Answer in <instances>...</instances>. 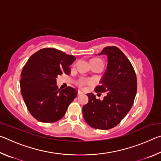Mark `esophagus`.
I'll return each instance as SVG.
<instances>
[{"mask_svg":"<svg viewBox=\"0 0 161 161\" xmlns=\"http://www.w3.org/2000/svg\"><path fill=\"white\" fill-rule=\"evenodd\" d=\"M83 94V92L81 91H80V90L78 91V95H80V94Z\"/></svg>","mask_w":161,"mask_h":161,"instance_id":"esophagus-1","label":"esophagus"}]
</instances>
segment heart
Here are the masks:
<instances>
[{"mask_svg":"<svg viewBox=\"0 0 161 161\" xmlns=\"http://www.w3.org/2000/svg\"><path fill=\"white\" fill-rule=\"evenodd\" d=\"M90 64L92 65V67H94V66H102V67H103V62L102 59L99 58H92L90 60ZM86 83H87L86 80H81L80 81H78L77 84L80 86H83L85 85Z\"/></svg>","mask_w":161,"mask_h":161,"instance_id":"heart-1","label":"heart"}]
</instances>
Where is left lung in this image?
I'll return each mask as SVG.
<instances>
[{"label":"left lung","mask_w":161,"mask_h":161,"mask_svg":"<svg viewBox=\"0 0 161 161\" xmlns=\"http://www.w3.org/2000/svg\"><path fill=\"white\" fill-rule=\"evenodd\" d=\"M100 54L108 57L107 70L95 88V92L107 95L103 100L88 93L89 102L82 108L86 124L96 129L108 130L117 126L129 113L137 92L135 70L119 48L111 46L103 49Z\"/></svg>","instance_id":"obj_1"}]
</instances>
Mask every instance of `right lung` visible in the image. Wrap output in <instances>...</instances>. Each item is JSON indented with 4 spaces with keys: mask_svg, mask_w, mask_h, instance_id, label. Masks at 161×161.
Returning a JSON list of instances; mask_svg holds the SVG:
<instances>
[{
    "mask_svg": "<svg viewBox=\"0 0 161 161\" xmlns=\"http://www.w3.org/2000/svg\"><path fill=\"white\" fill-rule=\"evenodd\" d=\"M75 57L55 48H43L31 55L21 72L20 90L29 112L43 123L59 121L77 96V89L57 86L56 78L69 75Z\"/></svg>",
    "mask_w": 161,
    "mask_h": 161,
    "instance_id": "add662e5",
    "label": "right lung"
}]
</instances>
